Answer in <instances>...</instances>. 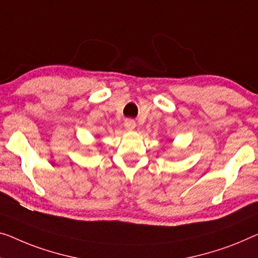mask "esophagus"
Here are the masks:
<instances>
[{"label": "esophagus", "mask_w": 258, "mask_h": 258, "mask_svg": "<svg viewBox=\"0 0 258 258\" xmlns=\"http://www.w3.org/2000/svg\"><path fill=\"white\" fill-rule=\"evenodd\" d=\"M124 126L127 131H133L136 128V121L132 120V119H126L124 122Z\"/></svg>", "instance_id": "obj_1"}]
</instances>
